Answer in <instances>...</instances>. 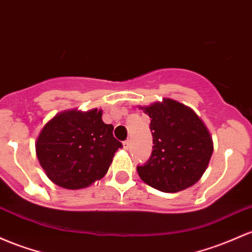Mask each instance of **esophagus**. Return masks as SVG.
<instances>
[{
  "instance_id": "obj_1",
  "label": "esophagus",
  "mask_w": 252,
  "mask_h": 252,
  "mask_svg": "<svg viewBox=\"0 0 252 252\" xmlns=\"http://www.w3.org/2000/svg\"><path fill=\"white\" fill-rule=\"evenodd\" d=\"M129 147H130V141H129V140L124 141V142H123V148L124 149H129Z\"/></svg>"
}]
</instances>
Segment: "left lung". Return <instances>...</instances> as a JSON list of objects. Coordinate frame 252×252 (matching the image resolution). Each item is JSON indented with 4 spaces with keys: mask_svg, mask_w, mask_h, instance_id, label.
<instances>
[{
    "mask_svg": "<svg viewBox=\"0 0 252 252\" xmlns=\"http://www.w3.org/2000/svg\"><path fill=\"white\" fill-rule=\"evenodd\" d=\"M140 109L151 118L154 143L148 161L137 166L140 178L162 192H178L197 183L213 154L203 121L191 107L170 98Z\"/></svg>",
    "mask_w": 252,
    "mask_h": 252,
    "instance_id": "obj_1",
    "label": "left lung"
}]
</instances>
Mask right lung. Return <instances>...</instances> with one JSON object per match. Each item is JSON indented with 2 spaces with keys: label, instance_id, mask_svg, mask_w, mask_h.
Segmentation results:
<instances>
[{
  "label": "right lung",
  "instance_id": "add662e5",
  "mask_svg": "<svg viewBox=\"0 0 252 252\" xmlns=\"http://www.w3.org/2000/svg\"><path fill=\"white\" fill-rule=\"evenodd\" d=\"M101 116L98 109L67 110L43 126L35 153L50 181L77 190L106 175L122 143L113 137L112 124H105Z\"/></svg>",
  "mask_w": 252,
  "mask_h": 252
}]
</instances>
